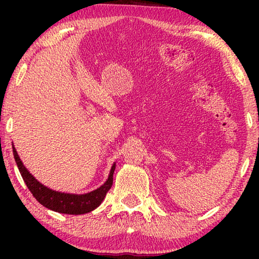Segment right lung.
<instances>
[{"mask_svg":"<svg viewBox=\"0 0 259 259\" xmlns=\"http://www.w3.org/2000/svg\"><path fill=\"white\" fill-rule=\"evenodd\" d=\"M13 153L15 161L19 167V171L22 176V178L26 183V185L33 196L36 198V200L45 207L49 208V210L59 212V213L65 214H83L88 213V212L93 211L97 208L99 205L102 203L105 199L106 193L108 192L109 189L112 187L113 184V173L115 169V162L112 165L111 171H109V176L106 182L102 184L100 187L97 190L91 191L88 193L83 194H74V193H65L59 192V191L51 190L49 187L45 186L41 184L35 177L26 168L23 162L17 154L13 145Z\"/></svg>","mask_w":259,"mask_h":259,"instance_id":"add662e5","label":"right lung"}]
</instances>
